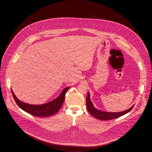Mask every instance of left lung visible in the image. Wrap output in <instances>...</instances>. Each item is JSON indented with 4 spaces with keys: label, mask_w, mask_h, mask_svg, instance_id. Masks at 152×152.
Segmentation results:
<instances>
[{
    "label": "left lung",
    "mask_w": 152,
    "mask_h": 152,
    "mask_svg": "<svg viewBox=\"0 0 152 152\" xmlns=\"http://www.w3.org/2000/svg\"><path fill=\"white\" fill-rule=\"evenodd\" d=\"M86 103L88 111L96 118L102 120H109L123 116L126 114L127 113L129 112L134 107V105H133L130 108L120 112H107L100 110L94 108L92 102L91 101L90 94L89 92L88 93L87 95Z\"/></svg>",
    "instance_id": "8db88e82"
}]
</instances>
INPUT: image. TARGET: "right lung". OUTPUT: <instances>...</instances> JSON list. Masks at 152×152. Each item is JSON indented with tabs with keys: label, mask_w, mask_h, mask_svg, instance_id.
<instances>
[{
	"label": "right lung",
	"mask_w": 152,
	"mask_h": 152,
	"mask_svg": "<svg viewBox=\"0 0 152 152\" xmlns=\"http://www.w3.org/2000/svg\"><path fill=\"white\" fill-rule=\"evenodd\" d=\"M70 87L64 88L55 100L42 105H32L19 100L11 89L15 101L19 108L24 111L36 117H48L55 115L60 109L65 99V94Z\"/></svg>",
	"instance_id": "add662e5"
}]
</instances>
